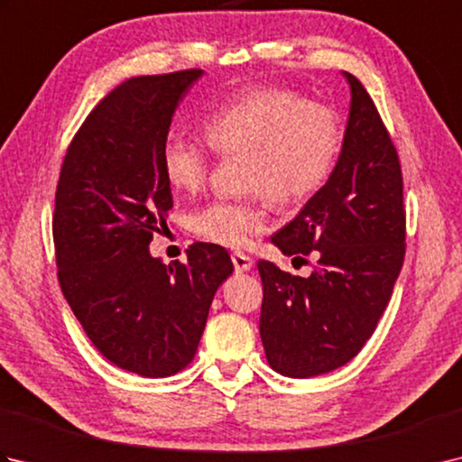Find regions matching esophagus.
<instances>
[{"instance_id": "34e87169", "label": "esophagus", "mask_w": 462, "mask_h": 462, "mask_svg": "<svg viewBox=\"0 0 462 462\" xmlns=\"http://www.w3.org/2000/svg\"><path fill=\"white\" fill-rule=\"evenodd\" d=\"M232 263H234V270L236 272H250L254 266V260L250 256H246L244 252H234L232 254Z\"/></svg>"}]
</instances>
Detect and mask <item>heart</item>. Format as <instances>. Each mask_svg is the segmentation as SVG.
<instances>
[{"label":"heart","mask_w":462,"mask_h":462,"mask_svg":"<svg viewBox=\"0 0 462 462\" xmlns=\"http://www.w3.org/2000/svg\"><path fill=\"white\" fill-rule=\"evenodd\" d=\"M210 149L222 156L244 154L246 199L214 200L190 218L196 236L226 248L248 246L268 224L266 199L280 208L308 202L336 166L341 149L339 119L298 91L256 85L234 93L204 116ZM210 149L182 134H169L161 146L166 182L194 192L210 172Z\"/></svg>","instance_id":"1"}]
</instances>
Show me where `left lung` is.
Listing matches in <instances>:
<instances>
[{
    "mask_svg": "<svg viewBox=\"0 0 462 462\" xmlns=\"http://www.w3.org/2000/svg\"><path fill=\"white\" fill-rule=\"evenodd\" d=\"M336 169L272 244L286 256L318 250L310 278L260 260V336L270 367L323 375L357 356L375 331L405 258L403 176L375 103L356 77Z\"/></svg>",
    "mask_w": 462,
    "mask_h": 462,
    "instance_id": "left-lung-1",
    "label": "left lung"
}]
</instances>
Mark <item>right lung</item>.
<instances>
[{
	"label": "right lung",
	"mask_w": 462,
	"mask_h": 462,
	"mask_svg": "<svg viewBox=\"0 0 462 462\" xmlns=\"http://www.w3.org/2000/svg\"><path fill=\"white\" fill-rule=\"evenodd\" d=\"M202 69L133 77L87 116L63 159L53 242L61 291L116 367L169 377L194 359L210 303L234 266L196 242L166 266L149 244L172 208L161 146Z\"/></svg>",
	"instance_id": "add662e5"
}]
</instances>
